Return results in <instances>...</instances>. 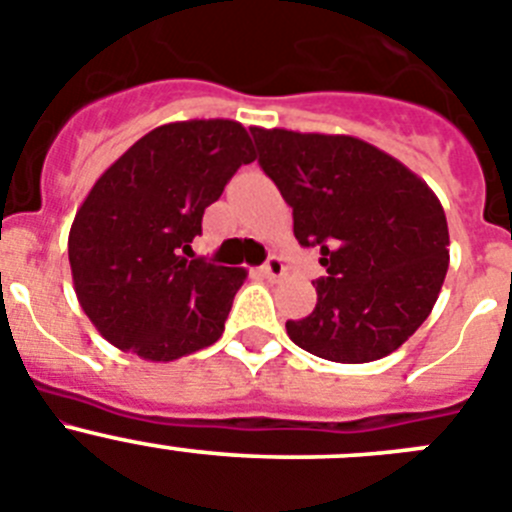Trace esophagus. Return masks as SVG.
I'll return each mask as SVG.
<instances>
[{"label": "esophagus", "mask_w": 512, "mask_h": 512, "mask_svg": "<svg viewBox=\"0 0 512 512\" xmlns=\"http://www.w3.org/2000/svg\"><path fill=\"white\" fill-rule=\"evenodd\" d=\"M260 275H265L267 280H278V278H283V275H285V265H283V260H280V257H270V260H267L265 265L260 267Z\"/></svg>", "instance_id": "34e87169"}]
</instances>
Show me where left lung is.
I'll list each match as a JSON object with an SVG mask.
<instances>
[{
    "instance_id": "8db88e82",
    "label": "left lung",
    "mask_w": 512,
    "mask_h": 512,
    "mask_svg": "<svg viewBox=\"0 0 512 512\" xmlns=\"http://www.w3.org/2000/svg\"><path fill=\"white\" fill-rule=\"evenodd\" d=\"M260 165L293 206V234L326 267L293 344L331 362L388 357L428 319L449 267L436 193L393 155L349 135L250 127Z\"/></svg>"
}]
</instances>
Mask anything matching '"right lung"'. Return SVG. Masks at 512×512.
<instances>
[{
	"label": "right lung",
	"instance_id": "right-lung-1",
	"mask_svg": "<svg viewBox=\"0 0 512 512\" xmlns=\"http://www.w3.org/2000/svg\"><path fill=\"white\" fill-rule=\"evenodd\" d=\"M257 158L232 119L155 127L114 160L68 234L76 298L107 342L150 362H173L224 331L245 267L186 260L206 206L239 165Z\"/></svg>",
	"mask_w": 512,
	"mask_h": 512
}]
</instances>
